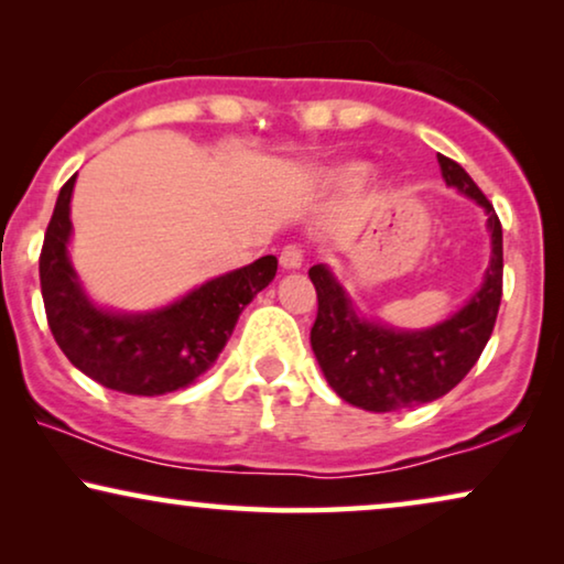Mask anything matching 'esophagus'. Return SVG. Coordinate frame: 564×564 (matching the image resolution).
<instances>
[{"label":"esophagus","instance_id":"34e87169","mask_svg":"<svg viewBox=\"0 0 564 564\" xmlns=\"http://www.w3.org/2000/svg\"><path fill=\"white\" fill-rule=\"evenodd\" d=\"M280 264L284 269H300L303 267V249L297 243H288L280 253Z\"/></svg>","mask_w":564,"mask_h":564}]
</instances>
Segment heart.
I'll return each instance as SVG.
<instances>
[{
    "instance_id": "heart-1",
    "label": "heart",
    "mask_w": 564,
    "mask_h": 564,
    "mask_svg": "<svg viewBox=\"0 0 564 564\" xmlns=\"http://www.w3.org/2000/svg\"><path fill=\"white\" fill-rule=\"evenodd\" d=\"M365 180V169L361 166H344L338 169V172L330 176V182L334 184H357Z\"/></svg>"
}]
</instances>
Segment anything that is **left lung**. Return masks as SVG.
Returning <instances> with one entry per match:
<instances>
[{"label": "left lung", "instance_id": "obj_1", "mask_svg": "<svg viewBox=\"0 0 564 564\" xmlns=\"http://www.w3.org/2000/svg\"><path fill=\"white\" fill-rule=\"evenodd\" d=\"M438 164L446 184L485 207L492 234L488 274L459 313L429 330H392L359 318L326 267L315 264L307 272L318 292V315L311 328L315 359L336 395L365 411H400L446 395L475 367L496 328L503 295V228L490 199L457 161L438 153Z\"/></svg>", "mask_w": 564, "mask_h": 564}]
</instances>
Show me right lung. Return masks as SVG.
<instances>
[{
    "label": "right lung",
    "mask_w": 564,
    "mask_h": 564,
    "mask_svg": "<svg viewBox=\"0 0 564 564\" xmlns=\"http://www.w3.org/2000/svg\"><path fill=\"white\" fill-rule=\"evenodd\" d=\"M76 174L58 192L41 249V292L48 328L68 361L105 388L126 395H164L187 388L213 367L238 315L276 274L261 257L145 315H112L84 297L68 264V203Z\"/></svg>",
    "instance_id": "obj_1"
}]
</instances>
